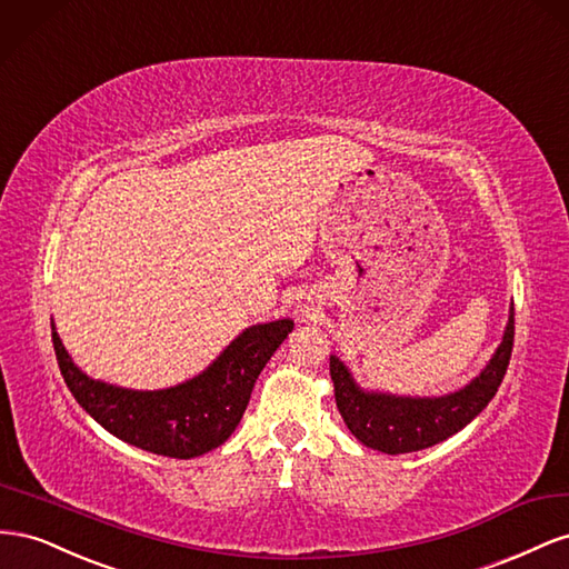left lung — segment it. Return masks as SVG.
Instances as JSON below:
<instances>
[{
  "label": "left lung",
  "instance_id": "1",
  "mask_svg": "<svg viewBox=\"0 0 569 569\" xmlns=\"http://www.w3.org/2000/svg\"><path fill=\"white\" fill-rule=\"evenodd\" d=\"M515 343V310L493 360L462 391L443 398H396L365 393L355 386L346 365L331 357L336 405L357 441L388 456L415 452L446 441L472 421L496 396L506 377Z\"/></svg>",
  "mask_w": 569,
  "mask_h": 569
}]
</instances>
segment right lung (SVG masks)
<instances>
[{"label": "right lung", "instance_id": "1", "mask_svg": "<svg viewBox=\"0 0 569 569\" xmlns=\"http://www.w3.org/2000/svg\"><path fill=\"white\" fill-rule=\"evenodd\" d=\"M290 331V319L257 323L242 331L200 377L167 391H126L92 381L71 362L57 331H52V343L63 381L97 425L136 448L190 460L219 448L236 431L259 371Z\"/></svg>", "mask_w": 569, "mask_h": 569}]
</instances>
